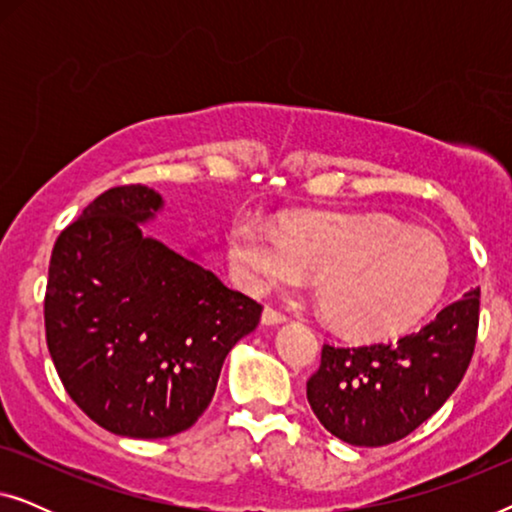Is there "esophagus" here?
Masks as SVG:
<instances>
[{
  "instance_id": "1",
  "label": "esophagus",
  "mask_w": 512,
  "mask_h": 512,
  "mask_svg": "<svg viewBox=\"0 0 512 512\" xmlns=\"http://www.w3.org/2000/svg\"><path fill=\"white\" fill-rule=\"evenodd\" d=\"M261 321L265 326H279V324H284V321H286V314L275 310V307H265L263 314H261Z\"/></svg>"
}]
</instances>
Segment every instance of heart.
I'll return each instance as SVG.
<instances>
[{"label": "heart", "mask_w": 512, "mask_h": 512, "mask_svg": "<svg viewBox=\"0 0 512 512\" xmlns=\"http://www.w3.org/2000/svg\"><path fill=\"white\" fill-rule=\"evenodd\" d=\"M282 233L237 216L228 233L235 275L251 293L317 279L326 319L359 338H380L424 317L443 296L450 254L436 235L384 214L293 212Z\"/></svg>", "instance_id": "1"}]
</instances>
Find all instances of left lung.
I'll return each instance as SVG.
<instances>
[{
  "label": "left lung",
  "instance_id": "1",
  "mask_svg": "<svg viewBox=\"0 0 512 512\" xmlns=\"http://www.w3.org/2000/svg\"><path fill=\"white\" fill-rule=\"evenodd\" d=\"M480 289L443 307L417 333L366 347L321 349L307 401L326 431L356 447L396 443L443 408L475 349Z\"/></svg>",
  "mask_w": 512,
  "mask_h": 512
}]
</instances>
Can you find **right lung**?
<instances>
[{
    "label": "right lung",
    "mask_w": 512,
    "mask_h": 512,
    "mask_svg": "<svg viewBox=\"0 0 512 512\" xmlns=\"http://www.w3.org/2000/svg\"><path fill=\"white\" fill-rule=\"evenodd\" d=\"M163 198L104 191L55 240L46 342L72 401L116 436L167 438L212 403L230 349L263 307L142 226Z\"/></svg>",
    "instance_id": "right-lung-1"
}]
</instances>
